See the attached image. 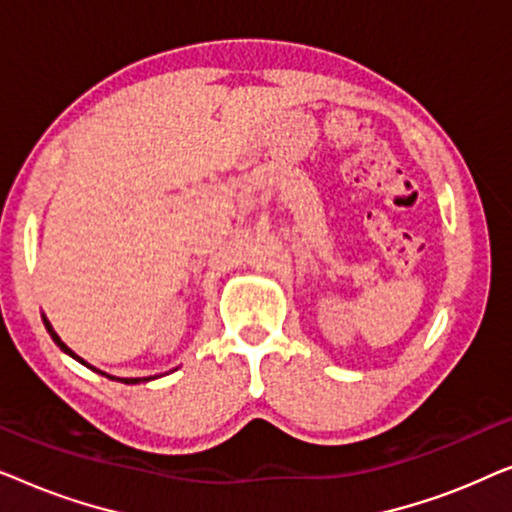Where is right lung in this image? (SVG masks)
<instances>
[{"label":"right lung","mask_w":512,"mask_h":512,"mask_svg":"<svg viewBox=\"0 0 512 512\" xmlns=\"http://www.w3.org/2000/svg\"><path fill=\"white\" fill-rule=\"evenodd\" d=\"M44 326H46V331L48 333H51V338H53V342H55V345H58L60 349H62V352H65V354H69V356H72V359H76V361H79V363H83V366H88V363L86 361H83L81 359V356H76L74 352H72V349H69L67 345H65V342H62L60 338H58V333H55L53 331V326L51 324H48V319L44 317ZM88 368H93V366H88ZM95 370V373H100V375H107V373H102V370H97V368H93ZM109 377V380H118V377H111V375H107ZM146 380H151V377H123V380L121 382H125V384H137V382H146Z\"/></svg>","instance_id":"obj_1"}]
</instances>
